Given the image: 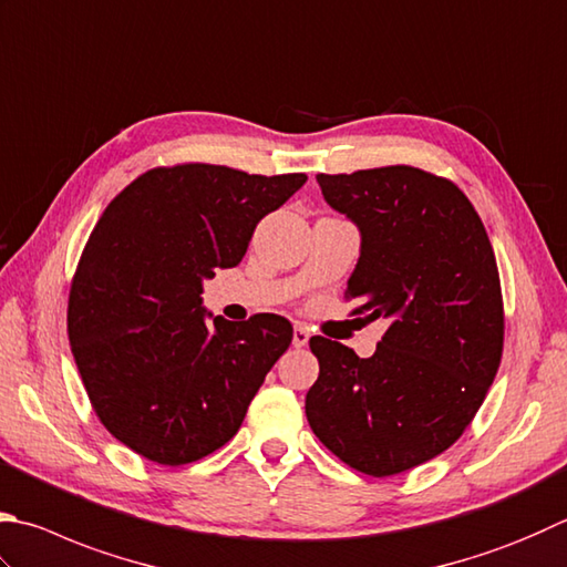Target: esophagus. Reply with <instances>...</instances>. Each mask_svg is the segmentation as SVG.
<instances>
[{
    "instance_id": "esophagus-1",
    "label": "esophagus",
    "mask_w": 567,
    "mask_h": 567,
    "mask_svg": "<svg viewBox=\"0 0 567 567\" xmlns=\"http://www.w3.org/2000/svg\"><path fill=\"white\" fill-rule=\"evenodd\" d=\"M308 338H311V333H308V328L301 326V323H296L293 326V348L308 346Z\"/></svg>"
}]
</instances>
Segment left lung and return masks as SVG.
<instances>
[{
    "label": "left lung",
    "instance_id": "left-lung-1",
    "mask_svg": "<svg viewBox=\"0 0 567 567\" xmlns=\"http://www.w3.org/2000/svg\"><path fill=\"white\" fill-rule=\"evenodd\" d=\"M360 231L348 279L355 313L388 323L372 358L313 336V434L340 462L392 476L430 462L482 408L504 350L496 256L466 195L410 165L318 175Z\"/></svg>",
    "mask_w": 567,
    "mask_h": 567
}]
</instances>
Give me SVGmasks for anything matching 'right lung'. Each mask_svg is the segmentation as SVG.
<instances>
[{"label": "right lung", "mask_w": 567, "mask_h": 567, "mask_svg": "<svg viewBox=\"0 0 567 567\" xmlns=\"http://www.w3.org/2000/svg\"><path fill=\"white\" fill-rule=\"evenodd\" d=\"M306 175L221 165L151 169L91 231L69 296V340L95 414L151 462H197L239 432L266 372L291 346L284 316H212L202 291L237 266Z\"/></svg>", "instance_id": "obj_1"}]
</instances>
